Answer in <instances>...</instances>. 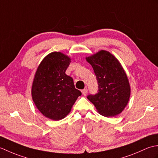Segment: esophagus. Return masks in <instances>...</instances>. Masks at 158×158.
Wrapping results in <instances>:
<instances>
[{"label": "esophagus", "mask_w": 158, "mask_h": 158, "mask_svg": "<svg viewBox=\"0 0 158 158\" xmlns=\"http://www.w3.org/2000/svg\"><path fill=\"white\" fill-rule=\"evenodd\" d=\"M81 92H82V94H83V96H86L87 93H88V89L85 88V89H82V90H81Z\"/></svg>", "instance_id": "1"}]
</instances>
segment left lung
I'll return each mask as SVG.
<instances>
[{
  "instance_id": "8db88e82",
  "label": "left lung",
  "mask_w": 158,
  "mask_h": 158,
  "mask_svg": "<svg viewBox=\"0 0 158 158\" xmlns=\"http://www.w3.org/2000/svg\"><path fill=\"white\" fill-rule=\"evenodd\" d=\"M94 71L98 90L87 98L100 114L114 117L122 113L130 98L128 79L122 65L115 56L102 50L86 58Z\"/></svg>"
}]
</instances>
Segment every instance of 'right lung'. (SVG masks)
Listing matches in <instances>:
<instances>
[{
	"mask_svg": "<svg viewBox=\"0 0 158 158\" xmlns=\"http://www.w3.org/2000/svg\"><path fill=\"white\" fill-rule=\"evenodd\" d=\"M70 59L60 52H52L40 64L32 87L36 106L43 115L60 120L68 115L81 92L77 89L72 77L65 73Z\"/></svg>",
	"mask_w": 158,
	"mask_h": 158,
	"instance_id": "obj_1",
	"label": "right lung"
}]
</instances>
